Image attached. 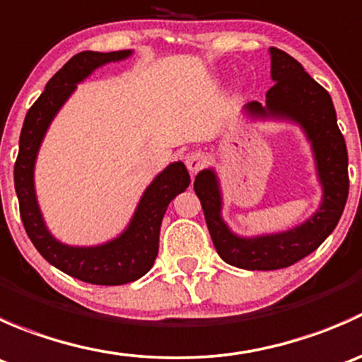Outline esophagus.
<instances>
[{
	"mask_svg": "<svg viewBox=\"0 0 362 362\" xmlns=\"http://www.w3.org/2000/svg\"><path fill=\"white\" fill-rule=\"evenodd\" d=\"M206 163H208L206 154L202 151H192L185 156V164H187V170L191 171V173H198L202 168L206 166Z\"/></svg>",
	"mask_w": 362,
	"mask_h": 362,
	"instance_id": "1",
	"label": "esophagus"
}]
</instances>
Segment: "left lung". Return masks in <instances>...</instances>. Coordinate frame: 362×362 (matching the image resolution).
I'll return each mask as SVG.
<instances>
[{
	"mask_svg": "<svg viewBox=\"0 0 362 362\" xmlns=\"http://www.w3.org/2000/svg\"><path fill=\"white\" fill-rule=\"evenodd\" d=\"M269 56L275 86L266 93V105L252 101L243 110L252 119L289 120L301 127L315 159L322 202L312 217L293 229L247 238L235 235L222 218V192L214 168L199 171L194 191L217 254L228 264L252 272L287 268L319 249L337 228L349 198V156L329 93L287 52L272 47Z\"/></svg>",
	"mask_w": 362,
	"mask_h": 362,
	"instance_id": "8db88e82",
	"label": "left lung"
}]
</instances>
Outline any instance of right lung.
<instances>
[{"label":"right lung","mask_w":362,"mask_h":362,"mask_svg":"<svg viewBox=\"0 0 362 362\" xmlns=\"http://www.w3.org/2000/svg\"><path fill=\"white\" fill-rule=\"evenodd\" d=\"M133 50L80 52L47 82L42 96L29 108L19 140L13 182L21 218L36 250L66 275L96 286H122L141 279L154 266L164 211L175 196L184 192L191 177L182 160L171 163L151 182L140 198L127 228L117 238L94 247H73L59 242L47 228L35 191V164L47 129L76 83L103 64L127 59Z\"/></svg>","instance_id":"obj_1"}]
</instances>
